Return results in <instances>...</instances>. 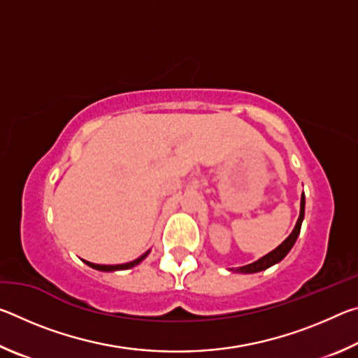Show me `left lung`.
I'll use <instances>...</instances> for the list:
<instances>
[{"label":"left lung","mask_w":358,"mask_h":358,"mask_svg":"<svg viewBox=\"0 0 358 358\" xmlns=\"http://www.w3.org/2000/svg\"><path fill=\"white\" fill-rule=\"evenodd\" d=\"M303 217H305V194H301L300 216H299V221H296L295 227L292 230V234H290L289 237L284 240L280 246L276 248V250H273V251L268 252V254H265L264 257H260L259 260H256V262L248 264V265H243V266H238V268H230V270L237 271V273H257V271L266 270V268H268V266L275 265L278 262H281V260L287 256V252L292 250V246L295 245L296 238H299Z\"/></svg>","instance_id":"left-lung-1"}]
</instances>
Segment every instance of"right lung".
Returning <instances> with one entry per match:
<instances>
[{
  "mask_svg": "<svg viewBox=\"0 0 358 358\" xmlns=\"http://www.w3.org/2000/svg\"><path fill=\"white\" fill-rule=\"evenodd\" d=\"M148 252L150 251H147L145 254H142L141 257L138 259H136V260H132V262H128V264H120V265H99V264H92V262H88V260H83L85 264L87 265H90L92 266V268H94V270H99V271H115V270H128V268H132V266H136L137 264H141L142 260L148 256Z\"/></svg>",
  "mask_w": 358,
  "mask_h": 358,
  "instance_id": "right-lung-1",
  "label": "right lung"
}]
</instances>
